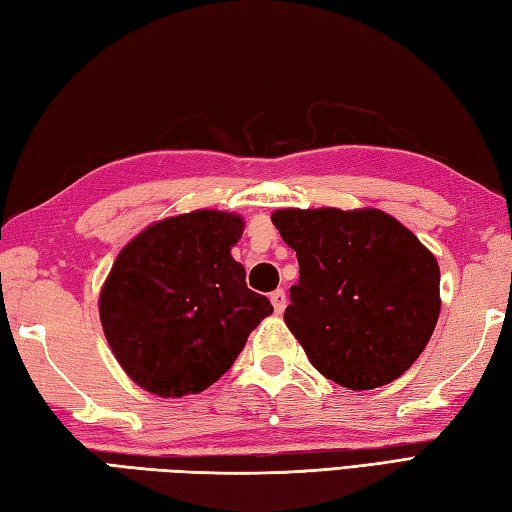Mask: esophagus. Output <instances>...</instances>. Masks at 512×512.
Listing matches in <instances>:
<instances>
[{
	"mask_svg": "<svg viewBox=\"0 0 512 512\" xmlns=\"http://www.w3.org/2000/svg\"><path fill=\"white\" fill-rule=\"evenodd\" d=\"M269 301H272L274 305V312L276 314H283L285 307H287V296L283 289H276V292H272V296H269Z\"/></svg>",
	"mask_w": 512,
	"mask_h": 512,
	"instance_id": "esophagus-1",
	"label": "esophagus"
}]
</instances>
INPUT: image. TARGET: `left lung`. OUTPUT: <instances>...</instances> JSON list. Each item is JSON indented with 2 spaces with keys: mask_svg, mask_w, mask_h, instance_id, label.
I'll return each instance as SVG.
<instances>
[{
  "mask_svg": "<svg viewBox=\"0 0 512 512\" xmlns=\"http://www.w3.org/2000/svg\"><path fill=\"white\" fill-rule=\"evenodd\" d=\"M298 258L285 323L307 359L350 390L392 383L426 350L439 318V265L379 209H278Z\"/></svg>",
  "mask_w": 512,
  "mask_h": 512,
  "instance_id": "1",
  "label": "left lung"
}]
</instances>
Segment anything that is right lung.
Listing matches in <instances>:
<instances>
[{
	"label": "right lung",
	"instance_id": "1",
	"mask_svg": "<svg viewBox=\"0 0 512 512\" xmlns=\"http://www.w3.org/2000/svg\"><path fill=\"white\" fill-rule=\"evenodd\" d=\"M243 218L200 209L153 223L122 249L100 294L115 359L158 397L207 390L274 312L231 258Z\"/></svg>",
	"mask_w": 512,
	"mask_h": 512
}]
</instances>
